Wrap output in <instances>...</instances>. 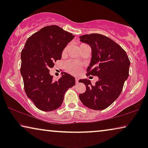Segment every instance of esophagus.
Returning a JSON list of instances; mask_svg holds the SVG:
<instances>
[{
  "instance_id": "obj_1",
  "label": "esophagus",
  "mask_w": 148,
  "mask_h": 148,
  "mask_svg": "<svg viewBox=\"0 0 148 148\" xmlns=\"http://www.w3.org/2000/svg\"><path fill=\"white\" fill-rule=\"evenodd\" d=\"M75 82H76V84H78V83H79V79H77V78L75 79Z\"/></svg>"
}]
</instances>
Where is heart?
<instances>
[{"label":"heart","instance_id":"1","mask_svg":"<svg viewBox=\"0 0 148 148\" xmlns=\"http://www.w3.org/2000/svg\"><path fill=\"white\" fill-rule=\"evenodd\" d=\"M84 45L82 44L81 46ZM69 46H66L65 48L62 51V54H65L67 51ZM81 69H82V65L80 64L77 63V62L73 61V60H69L67 61L65 64V69L66 71L72 75H77L80 72Z\"/></svg>","mask_w":148,"mask_h":148}]
</instances>
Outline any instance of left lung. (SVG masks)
Masks as SVG:
<instances>
[{
    "instance_id": "left-lung-1",
    "label": "left lung",
    "mask_w": 148,
    "mask_h": 148,
    "mask_svg": "<svg viewBox=\"0 0 148 148\" xmlns=\"http://www.w3.org/2000/svg\"><path fill=\"white\" fill-rule=\"evenodd\" d=\"M80 41L92 49L88 75L98 77L96 84L87 79L79 82L86 85V91L79 94L83 104L101 110L108 108L118 98L129 77L130 61L126 52L114 41L99 34L81 36Z\"/></svg>"
}]
</instances>
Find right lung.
Wrapping results in <instances>:
<instances>
[{"instance_id":"1","label":"right lung","mask_w":148,"mask_h":148,"mask_svg":"<svg viewBox=\"0 0 148 148\" xmlns=\"http://www.w3.org/2000/svg\"><path fill=\"white\" fill-rule=\"evenodd\" d=\"M75 36L59 26H46L30 36L21 54V74L26 95L35 106L43 111H52L61 106L66 90L75 84L71 75L62 73L53 80L50 68L61 59L62 53Z\"/></svg>"}]
</instances>
